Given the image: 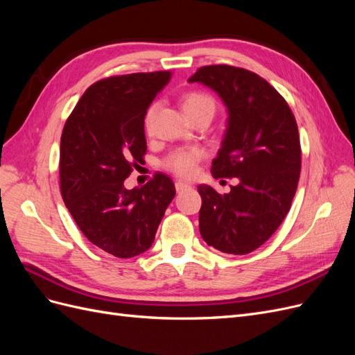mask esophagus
I'll use <instances>...</instances> for the list:
<instances>
[{"mask_svg":"<svg viewBox=\"0 0 355 355\" xmlns=\"http://www.w3.org/2000/svg\"><path fill=\"white\" fill-rule=\"evenodd\" d=\"M175 187H176V191L178 192H180V191H184V189H187V188H189V185L188 184H185V182H176L175 184Z\"/></svg>","mask_w":355,"mask_h":355,"instance_id":"obj_1","label":"esophagus"}]
</instances>
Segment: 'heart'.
Returning <instances> with one entry per match:
<instances>
[{"label":"heart","instance_id":"heart-1","mask_svg":"<svg viewBox=\"0 0 355 355\" xmlns=\"http://www.w3.org/2000/svg\"><path fill=\"white\" fill-rule=\"evenodd\" d=\"M182 106H184L185 114L192 118L197 114L201 112H210L211 115L214 114V101L210 98L209 94L204 93H188L184 101H182ZM154 110L155 106H151L146 112V118L145 123L146 125L151 123V118L154 115ZM204 157V151L200 148H182V149H176V151L171 153L166 159H164V167L167 170H170L171 173H175L180 178H189L194 175L197 163Z\"/></svg>","mask_w":355,"mask_h":355}]
</instances>
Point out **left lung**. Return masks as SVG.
<instances>
[{
	"mask_svg": "<svg viewBox=\"0 0 355 355\" xmlns=\"http://www.w3.org/2000/svg\"><path fill=\"white\" fill-rule=\"evenodd\" d=\"M189 83L218 93L227 128L211 161L214 178H237L220 196L200 185V234L214 249L247 254L280 227L292 206L300 175V142L287 102L259 75L230 65L200 68Z\"/></svg>",
	"mask_w": 355,
	"mask_h": 355,
	"instance_id": "obj_1",
	"label": "left lung"
}]
</instances>
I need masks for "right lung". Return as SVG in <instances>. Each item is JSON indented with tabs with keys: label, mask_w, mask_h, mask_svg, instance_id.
Segmentation results:
<instances>
[{
	"label": "right lung",
	"mask_w": 355,
	"mask_h": 355,
	"mask_svg": "<svg viewBox=\"0 0 355 355\" xmlns=\"http://www.w3.org/2000/svg\"><path fill=\"white\" fill-rule=\"evenodd\" d=\"M170 78V71H159L94 83L63 127V201L85 239L116 257H133L153 245L176 196L175 184L163 173L142 188H124L146 153V111Z\"/></svg>",
	"instance_id": "add662e5"
}]
</instances>
